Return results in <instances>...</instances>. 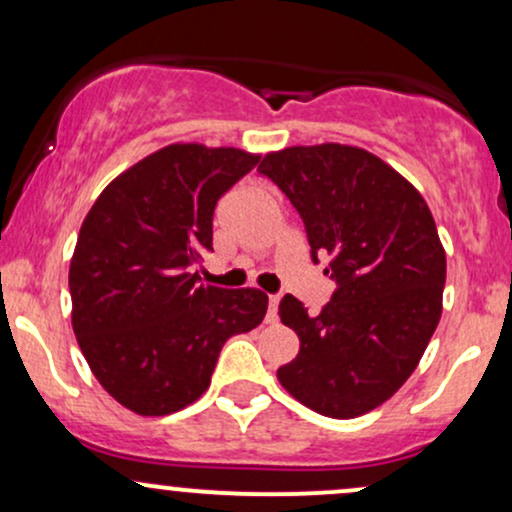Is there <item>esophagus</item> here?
Wrapping results in <instances>:
<instances>
[{"mask_svg": "<svg viewBox=\"0 0 512 512\" xmlns=\"http://www.w3.org/2000/svg\"><path fill=\"white\" fill-rule=\"evenodd\" d=\"M276 308H279V296H269V313H267L269 322L276 320Z\"/></svg>", "mask_w": 512, "mask_h": 512, "instance_id": "34e87169", "label": "esophagus"}]
</instances>
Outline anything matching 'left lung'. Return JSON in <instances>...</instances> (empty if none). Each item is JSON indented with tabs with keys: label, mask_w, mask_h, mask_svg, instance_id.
Wrapping results in <instances>:
<instances>
[{
	"label": "left lung",
	"mask_w": 512,
	"mask_h": 512,
	"mask_svg": "<svg viewBox=\"0 0 512 512\" xmlns=\"http://www.w3.org/2000/svg\"><path fill=\"white\" fill-rule=\"evenodd\" d=\"M260 175L289 197L310 257L337 284L317 315L286 293L279 317L301 351L276 370L298 402L354 419L387 402L424 356L445 286V250L424 197L378 156L344 144L291 146Z\"/></svg>",
	"instance_id": "8db88e82"
}]
</instances>
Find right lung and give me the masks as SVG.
Here are the masks:
<instances>
[{
    "label": "right lung",
    "instance_id": "obj_1",
    "mask_svg": "<svg viewBox=\"0 0 512 512\" xmlns=\"http://www.w3.org/2000/svg\"><path fill=\"white\" fill-rule=\"evenodd\" d=\"M240 149L170 144L110 182L81 223L69 267L72 327L98 383L142 416L185 409L221 346L267 313L257 289L197 284L216 202L257 166Z\"/></svg>",
    "mask_w": 512,
    "mask_h": 512
}]
</instances>
